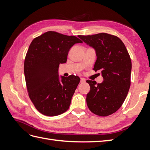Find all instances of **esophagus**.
Masks as SVG:
<instances>
[{
  "instance_id": "esophagus-1",
  "label": "esophagus",
  "mask_w": 150,
  "mask_h": 150,
  "mask_svg": "<svg viewBox=\"0 0 150 150\" xmlns=\"http://www.w3.org/2000/svg\"><path fill=\"white\" fill-rule=\"evenodd\" d=\"M86 82V80L83 78H81V81H80V83H84Z\"/></svg>"
}]
</instances>
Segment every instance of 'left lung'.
Returning <instances> with one entry per match:
<instances>
[{
  "instance_id": "left-lung-1",
  "label": "left lung",
  "mask_w": 150,
  "mask_h": 150,
  "mask_svg": "<svg viewBox=\"0 0 150 150\" xmlns=\"http://www.w3.org/2000/svg\"><path fill=\"white\" fill-rule=\"evenodd\" d=\"M96 51L93 70H100L104 81L97 84L87 80L90 91L86 96L89 110L100 116L115 112L122 106L131 84V61L124 43L117 36L107 33L78 35Z\"/></svg>"
}]
</instances>
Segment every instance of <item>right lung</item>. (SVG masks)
I'll return each mask as SVG.
<instances>
[{"instance_id":"1","label":"right lung","mask_w":150,"mask_h":150,"mask_svg":"<svg viewBox=\"0 0 150 150\" xmlns=\"http://www.w3.org/2000/svg\"><path fill=\"white\" fill-rule=\"evenodd\" d=\"M83 41L76 36L48 31L31 42L24 61V75L31 101L42 115L55 116L69 108L80 78L61 76L58 68L67 61L69 49Z\"/></svg>"}]
</instances>
